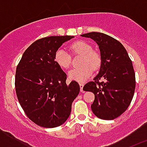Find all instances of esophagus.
Instances as JSON below:
<instances>
[{
	"label": "esophagus",
	"mask_w": 147,
	"mask_h": 147,
	"mask_svg": "<svg viewBox=\"0 0 147 147\" xmlns=\"http://www.w3.org/2000/svg\"><path fill=\"white\" fill-rule=\"evenodd\" d=\"M80 90L81 92L83 91V86H84V84L82 82H80Z\"/></svg>",
	"instance_id": "1"
}]
</instances>
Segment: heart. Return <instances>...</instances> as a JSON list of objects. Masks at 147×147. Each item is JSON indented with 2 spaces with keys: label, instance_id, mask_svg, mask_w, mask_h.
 Listing matches in <instances>:
<instances>
[{
  "label": "heart",
  "instance_id": "heart-1",
  "mask_svg": "<svg viewBox=\"0 0 147 147\" xmlns=\"http://www.w3.org/2000/svg\"><path fill=\"white\" fill-rule=\"evenodd\" d=\"M70 51L73 55H82L81 66L71 70L68 76L71 80L79 82L86 81L93 74V69H98L102 65V56L97 51L93 50L90 43L83 40L75 41L70 45ZM54 61L62 69H67L71 65V56L63 49H58L54 54Z\"/></svg>",
  "mask_w": 147,
  "mask_h": 147
}]
</instances>
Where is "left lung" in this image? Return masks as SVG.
Instances as JSON below:
<instances>
[{
	"label": "left lung",
	"mask_w": 147,
	"mask_h": 147,
	"mask_svg": "<svg viewBox=\"0 0 147 147\" xmlns=\"http://www.w3.org/2000/svg\"><path fill=\"white\" fill-rule=\"evenodd\" d=\"M82 36L95 40L102 56L98 74L83 88L95 95L92 111L101 119H116L127 110L134 95L136 75L132 60L123 45L109 35L90 32Z\"/></svg>",
	"instance_id": "8db88e82"
}]
</instances>
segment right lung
Masks as SVG:
<instances>
[{
	"instance_id": "add662e5",
	"label": "right lung",
	"mask_w": 147,
	"mask_h": 147,
	"mask_svg": "<svg viewBox=\"0 0 147 147\" xmlns=\"http://www.w3.org/2000/svg\"><path fill=\"white\" fill-rule=\"evenodd\" d=\"M73 36L39 39L25 51L15 74V91L27 117L37 125L53 128L69 117L80 85L66 84L67 76L54 61V54Z\"/></svg>"
}]
</instances>
